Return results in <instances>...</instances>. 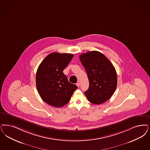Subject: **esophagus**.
Instances as JSON below:
<instances>
[{"mask_svg": "<svg viewBox=\"0 0 150 150\" xmlns=\"http://www.w3.org/2000/svg\"><path fill=\"white\" fill-rule=\"evenodd\" d=\"M76 85L78 86V88H79V86H80V83H76Z\"/></svg>", "mask_w": 150, "mask_h": 150, "instance_id": "obj_1", "label": "esophagus"}]
</instances>
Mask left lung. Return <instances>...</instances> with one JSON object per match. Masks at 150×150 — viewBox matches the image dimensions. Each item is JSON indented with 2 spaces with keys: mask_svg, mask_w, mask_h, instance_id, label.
<instances>
[{
  "mask_svg": "<svg viewBox=\"0 0 150 150\" xmlns=\"http://www.w3.org/2000/svg\"><path fill=\"white\" fill-rule=\"evenodd\" d=\"M80 60L89 81V88L85 92L88 101L96 105L105 103L117 86V74L113 65L103 54L97 51L80 55Z\"/></svg>",
  "mask_w": 150,
  "mask_h": 150,
  "instance_id": "left-lung-1",
  "label": "left lung"
}]
</instances>
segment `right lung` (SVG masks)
Wrapping results in <instances>:
<instances>
[{
	"label": "right lung",
	"mask_w": 150,
	"mask_h": 150,
	"mask_svg": "<svg viewBox=\"0 0 150 150\" xmlns=\"http://www.w3.org/2000/svg\"><path fill=\"white\" fill-rule=\"evenodd\" d=\"M72 54L52 52L41 62L36 74V85L41 98L55 108L67 104L78 86L69 82L63 70L71 60Z\"/></svg>",
	"instance_id": "right-lung-1"
}]
</instances>
